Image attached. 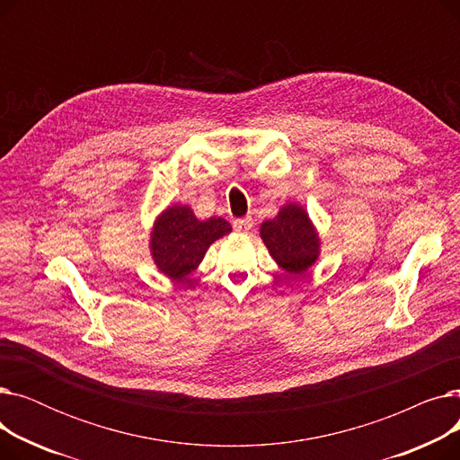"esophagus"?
Segmentation results:
<instances>
[{
  "label": "esophagus",
  "mask_w": 460,
  "mask_h": 460,
  "mask_svg": "<svg viewBox=\"0 0 460 460\" xmlns=\"http://www.w3.org/2000/svg\"><path fill=\"white\" fill-rule=\"evenodd\" d=\"M233 227L238 233H250L253 227V220L252 217H238V220L233 222Z\"/></svg>",
  "instance_id": "esophagus-1"
}]
</instances>
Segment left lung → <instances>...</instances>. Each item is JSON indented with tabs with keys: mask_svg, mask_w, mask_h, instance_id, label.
I'll return each instance as SVG.
<instances>
[{
	"mask_svg": "<svg viewBox=\"0 0 460 460\" xmlns=\"http://www.w3.org/2000/svg\"><path fill=\"white\" fill-rule=\"evenodd\" d=\"M261 238L279 267L295 276L313 267L321 253L317 229L296 203L283 205L274 220L262 222Z\"/></svg>",
	"mask_w": 460,
	"mask_h": 460,
	"instance_id": "8db88e82",
	"label": "left lung"
}]
</instances>
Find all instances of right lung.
<instances>
[{
	"mask_svg": "<svg viewBox=\"0 0 460 460\" xmlns=\"http://www.w3.org/2000/svg\"><path fill=\"white\" fill-rule=\"evenodd\" d=\"M227 233L231 226L224 217L201 222L186 205L167 207L155 222L151 255L162 274L181 281L199 267L210 244Z\"/></svg>",
	"mask_w": 460,
	"mask_h": 460,
	"instance_id": "obj_1",
	"label": "right lung"
}]
</instances>
